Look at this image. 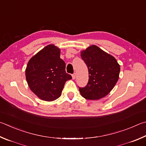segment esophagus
I'll list each match as a JSON object with an SVG mask.
<instances>
[{
	"label": "esophagus",
	"instance_id": "esophagus-1",
	"mask_svg": "<svg viewBox=\"0 0 146 146\" xmlns=\"http://www.w3.org/2000/svg\"><path fill=\"white\" fill-rule=\"evenodd\" d=\"M76 73H73L72 75V78L73 80H75V79L76 78Z\"/></svg>",
	"mask_w": 146,
	"mask_h": 146
}]
</instances>
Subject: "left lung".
Wrapping results in <instances>:
<instances>
[{"mask_svg":"<svg viewBox=\"0 0 146 146\" xmlns=\"http://www.w3.org/2000/svg\"><path fill=\"white\" fill-rule=\"evenodd\" d=\"M80 55L89 71L87 86L79 87L82 96L91 100L106 96L119 79L120 66L117 60L96 45H91L82 51Z\"/></svg>","mask_w":146,"mask_h":146,"instance_id":"1","label":"left lung"}]
</instances>
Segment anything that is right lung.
Instances as JSON below:
<instances>
[{
    "mask_svg": "<svg viewBox=\"0 0 146 146\" xmlns=\"http://www.w3.org/2000/svg\"><path fill=\"white\" fill-rule=\"evenodd\" d=\"M60 49L47 45L29 60L25 76L30 89L39 98L52 102L61 96L66 82L72 77L66 73Z\"/></svg>",
    "mask_w": 146,
    "mask_h": 146,
    "instance_id": "right-lung-1",
    "label": "right lung"
}]
</instances>
